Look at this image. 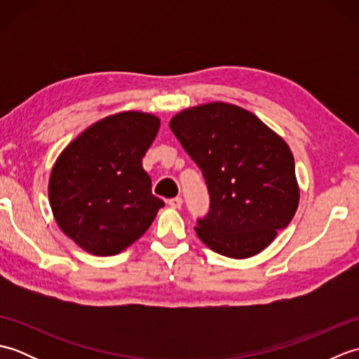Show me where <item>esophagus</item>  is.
<instances>
[{"mask_svg": "<svg viewBox=\"0 0 359 359\" xmlns=\"http://www.w3.org/2000/svg\"><path fill=\"white\" fill-rule=\"evenodd\" d=\"M168 205H170V207H172V208H180V205H182V197H172V199H168Z\"/></svg>", "mask_w": 359, "mask_h": 359, "instance_id": "obj_1", "label": "esophagus"}]
</instances>
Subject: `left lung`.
Segmentation results:
<instances>
[{
	"mask_svg": "<svg viewBox=\"0 0 359 359\" xmlns=\"http://www.w3.org/2000/svg\"><path fill=\"white\" fill-rule=\"evenodd\" d=\"M170 128L208 188L210 210L194 226L201 241L233 259L269 247L299 202L288 144L255 114L228 103L182 111Z\"/></svg>",
	"mask_w": 359,
	"mask_h": 359,
	"instance_id": "1",
	"label": "left lung"
}]
</instances>
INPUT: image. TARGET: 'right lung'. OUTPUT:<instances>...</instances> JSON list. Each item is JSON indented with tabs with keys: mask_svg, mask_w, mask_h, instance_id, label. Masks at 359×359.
<instances>
[{
	"mask_svg": "<svg viewBox=\"0 0 359 359\" xmlns=\"http://www.w3.org/2000/svg\"><path fill=\"white\" fill-rule=\"evenodd\" d=\"M158 126L151 114L120 112L89 126L58 157L50 208L63 233L88 253H120L165 207L142 166Z\"/></svg>",
	"mask_w": 359,
	"mask_h": 359,
	"instance_id": "right-lung-1",
	"label": "right lung"
}]
</instances>
